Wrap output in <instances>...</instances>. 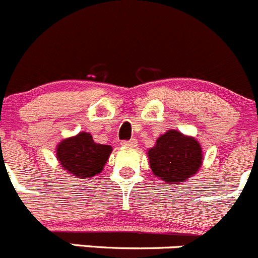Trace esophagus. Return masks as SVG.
Masks as SVG:
<instances>
[{"label":"esophagus","mask_w":258,"mask_h":258,"mask_svg":"<svg viewBox=\"0 0 258 258\" xmlns=\"http://www.w3.org/2000/svg\"><path fill=\"white\" fill-rule=\"evenodd\" d=\"M137 144H138L137 139H130V140H124V142H121V145H123V147L134 148V147H137Z\"/></svg>","instance_id":"esophagus-1"}]
</instances>
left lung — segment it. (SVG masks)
Returning a JSON list of instances; mask_svg holds the SVG:
<instances>
[{
	"instance_id": "8db88e82",
	"label": "left lung",
	"mask_w": 258,
	"mask_h": 258,
	"mask_svg": "<svg viewBox=\"0 0 258 258\" xmlns=\"http://www.w3.org/2000/svg\"><path fill=\"white\" fill-rule=\"evenodd\" d=\"M148 158L153 174L169 184H179L195 175L203 162L200 143L173 129L158 138Z\"/></svg>"
}]
</instances>
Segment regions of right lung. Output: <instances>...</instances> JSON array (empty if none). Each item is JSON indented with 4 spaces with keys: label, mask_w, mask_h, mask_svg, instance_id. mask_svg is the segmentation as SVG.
<instances>
[{
    "label": "right lung",
    "mask_w": 258,
    "mask_h": 258,
    "mask_svg": "<svg viewBox=\"0 0 258 258\" xmlns=\"http://www.w3.org/2000/svg\"><path fill=\"white\" fill-rule=\"evenodd\" d=\"M110 145L98 144L86 132L66 138L56 148L61 167L78 178H90L103 170L111 153Z\"/></svg>",
    "instance_id": "obj_1"
}]
</instances>
